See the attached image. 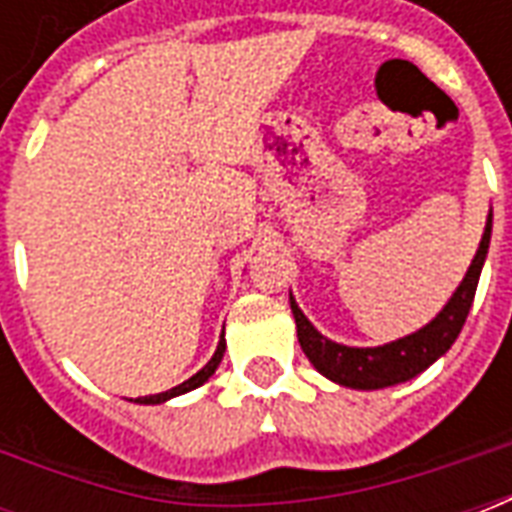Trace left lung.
<instances>
[{
  "label": "left lung",
  "mask_w": 512,
  "mask_h": 512,
  "mask_svg": "<svg viewBox=\"0 0 512 512\" xmlns=\"http://www.w3.org/2000/svg\"><path fill=\"white\" fill-rule=\"evenodd\" d=\"M491 224H494V211H488L483 238L472 257V266L461 279V285L455 288L450 301L441 307L439 315L417 332L397 337L392 343L373 345V348L334 343L312 326L310 318L301 312L290 293V310L296 318L299 345L312 367L334 384L348 386V389H365V392L403 384V381H411L419 373H425L436 359L450 351V345L458 340L463 323H466V315L472 310L474 290L480 282V271H483L488 244H491Z\"/></svg>",
  "instance_id": "left-lung-1"
}]
</instances>
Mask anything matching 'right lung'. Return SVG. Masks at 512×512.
I'll use <instances>...</instances> for the list:
<instances>
[{
  "mask_svg": "<svg viewBox=\"0 0 512 512\" xmlns=\"http://www.w3.org/2000/svg\"><path fill=\"white\" fill-rule=\"evenodd\" d=\"M224 348H227V343H224V334L219 337V345H216V351H213L211 362L202 367L200 373H194V376L189 378V381H183V384L172 386V389H167V392H158V395H147V397H136L134 403H145V406H156V403H167V400H172V397L178 395H186V392H191V389H197V386H202L208 378L216 373V367H219V362H222L224 356Z\"/></svg>",
  "mask_w": 512,
  "mask_h": 512,
  "instance_id": "obj_1",
  "label": "right lung"
}]
</instances>
